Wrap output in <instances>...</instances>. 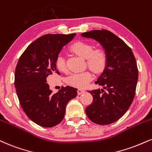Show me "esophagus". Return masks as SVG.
<instances>
[{"instance_id": "34e87169", "label": "esophagus", "mask_w": 152, "mask_h": 152, "mask_svg": "<svg viewBox=\"0 0 152 152\" xmlns=\"http://www.w3.org/2000/svg\"><path fill=\"white\" fill-rule=\"evenodd\" d=\"M77 93L78 95H81V94H83L85 93V91L83 90V89H81V88H78V91H77Z\"/></svg>"}]
</instances>
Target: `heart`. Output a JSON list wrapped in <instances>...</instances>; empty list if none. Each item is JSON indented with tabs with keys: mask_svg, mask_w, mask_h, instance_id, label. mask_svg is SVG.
I'll return each mask as SVG.
<instances>
[{
	"mask_svg": "<svg viewBox=\"0 0 152 152\" xmlns=\"http://www.w3.org/2000/svg\"><path fill=\"white\" fill-rule=\"evenodd\" d=\"M70 49L78 56L86 58L87 66L89 69L96 73L103 71L107 64V54L103 49H96L90 44L83 42H76L70 46ZM55 64L56 68L60 71H66V65L64 58L58 55L56 58ZM92 79V74L89 71L76 73L70 75L66 79V83L69 86L76 88H84Z\"/></svg>",
	"mask_w": 152,
	"mask_h": 152,
	"instance_id": "obj_1",
	"label": "heart"
}]
</instances>
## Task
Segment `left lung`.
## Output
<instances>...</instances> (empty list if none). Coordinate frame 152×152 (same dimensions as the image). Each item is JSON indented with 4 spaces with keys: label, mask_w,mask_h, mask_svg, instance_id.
I'll list each match as a JSON object with an SVG mask.
<instances>
[{
    "label": "left lung",
    "mask_w": 152,
    "mask_h": 152,
    "mask_svg": "<svg viewBox=\"0 0 152 152\" xmlns=\"http://www.w3.org/2000/svg\"><path fill=\"white\" fill-rule=\"evenodd\" d=\"M81 36L100 42L107 54L105 70L96 81L103 89L88 91L94 100L86 113L94 123L109 125L125 115L134 99L138 80L136 59L130 47L108 30H92Z\"/></svg>",
    "instance_id": "1"
}]
</instances>
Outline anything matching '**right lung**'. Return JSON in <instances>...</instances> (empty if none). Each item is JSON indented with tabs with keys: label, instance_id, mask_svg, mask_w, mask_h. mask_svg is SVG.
Masks as SVG:
<instances>
[{
	"label": "right lung",
	"instance_id": "add662e5",
	"mask_svg": "<svg viewBox=\"0 0 152 152\" xmlns=\"http://www.w3.org/2000/svg\"><path fill=\"white\" fill-rule=\"evenodd\" d=\"M76 34H47L31 43L20 57L15 72V87L22 108L34 123L54 127L64 118L66 105L77 96V89L61 87L53 94L47 83L52 73L59 74L55 64L60 51Z\"/></svg>",
	"mask_w": 152,
	"mask_h": 152
}]
</instances>
